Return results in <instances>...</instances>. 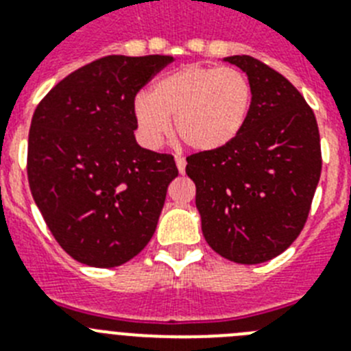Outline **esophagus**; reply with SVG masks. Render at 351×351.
Segmentation results:
<instances>
[{
  "label": "esophagus",
  "mask_w": 351,
  "mask_h": 351,
  "mask_svg": "<svg viewBox=\"0 0 351 351\" xmlns=\"http://www.w3.org/2000/svg\"><path fill=\"white\" fill-rule=\"evenodd\" d=\"M176 165H178V170H179V172L184 173V170H186V160H184V158L176 156Z\"/></svg>",
  "instance_id": "1"
}]
</instances>
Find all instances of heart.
Returning <instances> with one entry per match:
<instances>
[{"label": "heart", "instance_id": "heart-1", "mask_svg": "<svg viewBox=\"0 0 351 351\" xmlns=\"http://www.w3.org/2000/svg\"><path fill=\"white\" fill-rule=\"evenodd\" d=\"M253 89L244 71L234 66L186 64L156 80L151 93L133 101L138 135L156 147L173 130L195 151H216L237 137L246 125Z\"/></svg>", "mask_w": 351, "mask_h": 351}]
</instances>
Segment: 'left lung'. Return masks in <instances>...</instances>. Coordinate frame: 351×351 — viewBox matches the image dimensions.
<instances>
[{"mask_svg":"<svg viewBox=\"0 0 351 351\" xmlns=\"http://www.w3.org/2000/svg\"><path fill=\"white\" fill-rule=\"evenodd\" d=\"M225 61L246 71L253 101L237 137L186 158L207 244L253 265L281 255L302 232L320 181V132L290 80L251 56Z\"/></svg>","mask_w":351,"mask_h":351,"instance_id":"left-lung-1","label":"left lung"}]
</instances>
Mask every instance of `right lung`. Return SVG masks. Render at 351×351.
<instances>
[{
  "label": "right lung",
  "instance_id": "add662e5",
  "mask_svg": "<svg viewBox=\"0 0 351 351\" xmlns=\"http://www.w3.org/2000/svg\"><path fill=\"white\" fill-rule=\"evenodd\" d=\"M172 56H105L71 71L31 119L27 181L49 230L77 262L117 267L156 230L172 154L141 147L133 101Z\"/></svg>",
  "mask_w": 351,
  "mask_h": 351
}]
</instances>
